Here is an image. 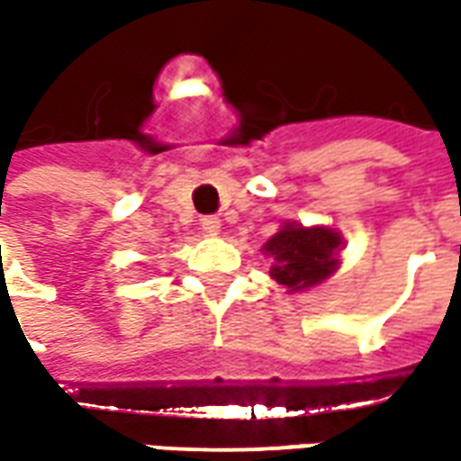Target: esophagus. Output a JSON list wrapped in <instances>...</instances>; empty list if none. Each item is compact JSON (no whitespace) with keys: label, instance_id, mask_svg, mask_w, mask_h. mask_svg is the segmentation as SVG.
<instances>
[{"label":"esophagus","instance_id":"esophagus-1","mask_svg":"<svg viewBox=\"0 0 461 461\" xmlns=\"http://www.w3.org/2000/svg\"><path fill=\"white\" fill-rule=\"evenodd\" d=\"M201 225H203V230L208 236H218V230H221V218H218V215H205V218H201Z\"/></svg>","mask_w":461,"mask_h":461}]
</instances>
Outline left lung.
Returning <instances> with one entry per match:
<instances>
[{
    "mask_svg": "<svg viewBox=\"0 0 461 461\" xmlns=\"http://www.w3.org/2000/svg\"><path fill=\"white\" fill-rule=\"evenodd\" d=\"M338 248L340 236L328 228L288 223L266 243V253L276 260L270 266V276L290 290L312 288L335 270Z\"/></svg>",
    "mask_w": 461,
    "mask_h": 461,
    "instance_id": "left-lung-1",
    "label": "left lung"
}]
</instances>
